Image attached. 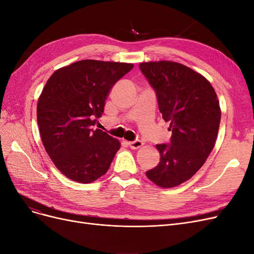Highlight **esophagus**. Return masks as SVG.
I'll return each instance as SVG.
<instances>
[{"mask_svg":"<svg viewBox=\"0 0 254 254\" xmlns=\"http://www.w3.org/2000/svg\"><path fill=\"white\" fill-rule=\"evenodd\" d=\"M144 143L141 141V140H134V141H129L128 145L132 149H138L141 147Z\"/></svg>","mask_w":254,"mask_h":254,"instance_id":"1","label":"esophagus"}]
</instances>
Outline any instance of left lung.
<instances>
[{"mask_svg":"<svg viewBox=\"0 0 254 254\" xmlns=\"http://www.w3.org/2000/svg\"><path fill=\"white\" fill-rule=\"evenodd\" d=\"M156 91L159 111L170 121V144H157L160 162L147 171L156 185L171 189L190 180L205 163L218 137L221 109L211 83L186 65L170 61L141 63Z\"/></svg>","mask_w":254,"mask_h":254,"instance_id":"1","label":"left lung"}]
</instances>
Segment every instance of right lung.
<instances>
[{"label": "right lung", "mask_w": 254, "mask_h": 254, "mask_svg": "<svg viewBox=\"0 0 254 254\" xmlns=\"http://www.w3.org/2000/svg\"><path fill=\"white\" fill-rule=\"evenodd\" d=\"M133 64L84 60L56 70L37 101V125L47 154L69 179L91 183L105 175L120 142L101 129V117L113 86Z\"/></svg>", "instance_id": "obj_1"}]
</instances>
